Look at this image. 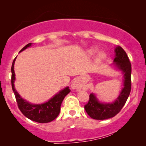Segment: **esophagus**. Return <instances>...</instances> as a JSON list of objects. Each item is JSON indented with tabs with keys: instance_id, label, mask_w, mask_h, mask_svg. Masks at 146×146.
I'll list each match as a JSON object with an SVG mask.
<instances>
[{
	"instance_id": "1",
	"label": "esophagus",
	"mask_w": 146,
	"mask_h": 146,
	"mask_svg": "<svg viewBox=\"0 0 146 146\" xmlns=\"http://www.w3.org/2000/svg\"><path fill=\"white\" fill-rule=\"evenodd\" d=\"M72 88H75V89H79L80 88V85L79 84V82L78 80H75L73 82V84H72Z\"/></svg>"
}]
</instances>
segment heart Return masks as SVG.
<instances>
[{"mask_svg":"<svg viewBox=\"0 0 146 146\" xmlns=\"http://www.w3.org/2000/svg\"><path fill=\"white\" fill-rule=\"evenodd\" d=\"M97 52H98V48H90V49L88 50V54H89L90 56H94ZM105 56L106 55L104 53H101L100 54V56H99V58H100V59H103V58H105Z\"/></svg>","mask_w":146,"mask_h":146,"instance_id":"heart-1","label":"heart"}]
</instances>
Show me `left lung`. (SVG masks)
<instances>
[{
	"instance_id": "1",
	"label": "left lung",
	"mask_w": 146,
	"mask_h": 146,
	"mask_svg": "<svg viewBox=\"0 0 146 146\" xmlns=\"http://www.w3.org/2000/svg\"><path fill=\"white\" fill-rule=\"evenodd\" d=\"M115 65L124 73V87L119 98L112 104H102L98 102L93 93L89 95V100L84 106L86 112L91 118L104 120L115 117L120 112L128 100L131 90V63L126 53L121 46L115 48Z\"/></svg>"
}]
</instances>
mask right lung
Instances as JSON below:
<instances>
[{"mask_svg":"<svg viewBox=\"0 0 146 146\" xmlns=\"http://www.w3.org/2000/svg\"><path fill=\"white\" fill-rule=\"evenodd\" d=\"M31 45V43L27 44L22 48L21 51L29 47ZM15 60H16V58L13 61L12 66H11V87H12L13 92L15 95L18 108L25 117L32 121L38 122V123H48V122H51L54 120L59 115L60 106H61V104L64 98L71 91L69 87H66L64 90H61L59 93L56 94L53 98H51L49 101L46 103L39 105L31 104L25 101L23 99H22L14 88V82L15 80V73L14 71V65Z\"/></svg>","mask_w":146,"mask_h":146,"instance_id":"obj_1","label":"right lung"}]
</instances>
